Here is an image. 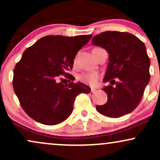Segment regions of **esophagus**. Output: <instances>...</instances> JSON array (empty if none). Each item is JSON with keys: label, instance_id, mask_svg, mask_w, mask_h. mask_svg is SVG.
<instances>
[{"label": "esophagus", "instance_id": "esophagus-1", "mask_svg": "<svg viewBox=\"0 0 160 160\" xmlns=\"http://www.w3.org/2000/svg\"><path fill=\"white\" fill-rule=\"evenodd\" d=\"M96 91H97L96 88H91V92H92V93H94L95 92H96Z\"/></svg>", "mask_w": 160, "mask_h": 160}]
</instances>
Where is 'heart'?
I'll return each instance as SVG.
<instances>
[{
	"mask_svg": "<svg viewBox=\"0 0 160 160\" xmlns=\"http://www.w3.org/2000/svg\"><path fill=\"white\" fill-rule=\"evenodd\" d=\"M99 75L95 72H83L78 74V79L80 82L88 85H95L98 81Z\"/></svg>",
	"mask_w": 160,
	"mask_h": 160,
	"instance_id": "heart-1",
	"label": "heart"
}]
</instances>
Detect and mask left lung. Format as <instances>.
<instances>
[{"label": "left lung", "mask_w": 160, "mask_h": 160, "mask_svg": "<svg viewBox=\"0 0 160 160\" xmlns=\"http://www.w3.org/2000/svg\"><path fill=\"white\" fill-rule=\"evenodd\" d=\"M93 45L104 48L109 54L103 88L108 95L106 104L97 106L100 114L120 117L134 110L142 100L150 81V58L144 43L128 32L107 31L93 38Z\"/></svg>", "instance_id": "1"}]
</instances>
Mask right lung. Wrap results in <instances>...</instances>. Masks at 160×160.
Wrapping results in <instances>:
<instances>
[{
	"mask_svg": "<svg viewBox=\"0 0 160 160\" xmlns=\"http://www.w3.org/2000/svg\"><path fill=\"white\" fill-rule=\"evenodd\" d=\"M92 35H47L24 51L14 68L12 85L24 112L37 122L56 125L73 111L76 97L88 94L86 85L72 81L74 60ZM72 80L63 84L65 78Z\"/></svg>",
	"mask_w": 160,
	"mask_h": 160,
	"instance_id": "add662e5",
	"label": "right lung"
}]
</instances>
